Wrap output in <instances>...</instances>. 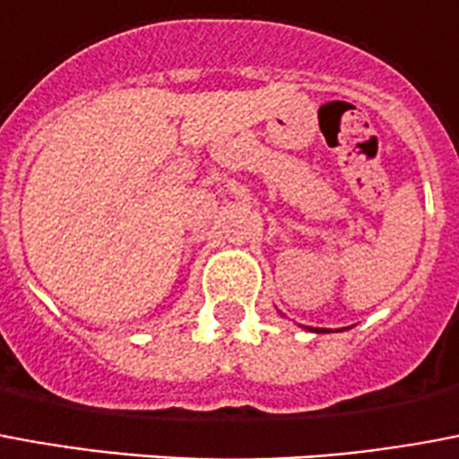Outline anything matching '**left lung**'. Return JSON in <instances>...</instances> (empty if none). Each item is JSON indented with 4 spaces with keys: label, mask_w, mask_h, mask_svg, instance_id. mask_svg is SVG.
<instances>
[{
    "label": "left lung",
    "mask_w": 459,
    "mask_h": 459,
    "mask_svg": "<svg viewBox=\"0 0 459 459\" xmlns=\"http://www.w3.org/2000/svg\"><path fill=\"white\" fill-rule=\"evenodd\" d=\"M316 331H324V328H316Z\"/></svg>",
    "instance_id": "obj_1"
}]
</instances>
